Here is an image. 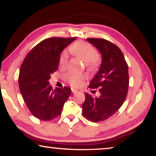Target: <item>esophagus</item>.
<instances>
[{
    "instance_id": "34e87169",
    "label": "esophagus",
    "mask_w": 156,
    "mask_h": 156,
    "mask_svg": "<svg viewBox=\"0 0 156 156\" xmlns=\"http://www.w3.org/2000/svg\"><path fill=\"white\" fill-rule=\"evenodd\" d=\"M71 91H72V92H73V93H76V91H77V90H76L75 89H73V88H72V89H71Z\"/></svg>"
}]
</instances>
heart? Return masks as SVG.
Masks as SVG:
<instances>
[{
  "mask_svg": "<svg viewBox=\"0 0 156 156\" xmlns=\"http://www.w3.org/2000/svg\"><path fill=\"white\" fill-rule=\"evenodd\" d=\"M70 50L74 55L81 58L85 62L87 68L90 71H96L101 63V57L97 55V51L94 46L89 43L78 41L71 46ZM68 59V53L63 51L59 57L60 66H64ZM86 78L84 74L69 72L66 75V79L72 87H78L83 85Z\"/></svg>",
  "mask_w": 156,
  "mask_h": 156,
  "instance_id": "obj_1",
  "label": "heart"
}]
</instances>
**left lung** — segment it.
<instances>
[{
    "label": "left lung",
    "mask_w": 156,
    "mask_h": 156,
    "mask_svg": "<svg viewBox=\"0 0 156 156\" xmlns=\"http://www.w3.org/2000/svg\"><path fill=\"white\" fill-rule=\"evenodd\" d=\"M100 51L102 62L100 69L88 87L97 89L99 97L93 98L85 93L83 115L90 121L101 122L113 115L124 103L129 87L128 65L120 49L106 39L87 38Z\"/></svg>",
    "instance_id": "8db88e82"
}]
</instances>
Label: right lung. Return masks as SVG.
Here are the masks:
<instances>
[{
    "label": "right lung",
    "mask_w": 156,
    "mask_h": 156,
    "mask_svg": "<svg viewBox=\"0 0 156 156\" xmlns=\"http://www.w3.org/2000/svg\"><path fill=\"white\" fill-rule=\"evenodd\" d=\"M51 37L34 47L20 67L18 83L20 92L31 114L43 121L61 115L64 104L70 96L68 87L53 90L48 80L58 69L60 53L75 40Z\"/></svg>",
    "instance_id": "obj_1"
}]
</instances>
